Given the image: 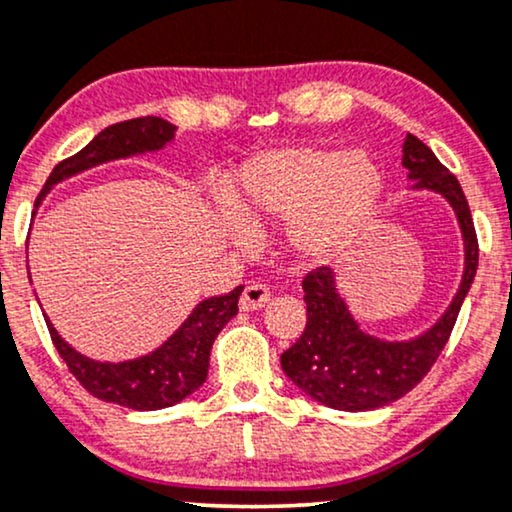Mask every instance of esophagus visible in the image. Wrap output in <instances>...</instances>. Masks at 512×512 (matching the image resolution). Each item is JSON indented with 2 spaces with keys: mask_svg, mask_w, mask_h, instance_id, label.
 Returning a JSON list of instances; mask_svg holds the SVG:
<instances>
[{
  "mask_svg": "<svg viewBox=\"0 0 512 512\" xmlns=\"http://www.w3.org/2000/svg\"><path fill=\"white\" fill-rule=\"evenodd\" d=\"M269 288L262 286V283H250L245 286L241 295V309L243 312H252V309H260L269 302Z\"/></svg>",
  "mask_w": 512,
  "mask_h": 512,
  "instance_id": "obj_1",
  "label": "esophagus"
}]
</instances>
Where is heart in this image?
<instances>
[{
    "label": "heart",
    "instance_id": "heart-1",
    "mask_svg": "<svg viewBox=\"0 0 512 512\" xmlns=\"http://www.w3.org/2000/svg\"><path fill=\"white\" fill-rule=\"evenodd\" d=\"M383 198V172L359 151L323 146H286L245 160L236 174L234 208L222 210L226 236L241 248L257 231L286 224L297 255L331 262L345 255Z\"/></svg>",
    "mask_w": 512,
    "mask_h": 512
}]
</instances>
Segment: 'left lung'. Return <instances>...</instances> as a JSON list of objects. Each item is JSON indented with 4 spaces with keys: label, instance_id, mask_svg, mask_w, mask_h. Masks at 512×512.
I'll use <instances>...</instances> for the list:
<instances>
[{
    "label": "left lung",
    "instance_id": "1",
    "mask_svg": "<svg viewBox=\"0 0 512 512\" xmlns=\"http://www.w3.org/2000/svg\"><path fill=\"white\" fill-rule=\"evenodd\" d=\"M401 165L409 172L413 189L435 191L454 208L465 243L463 281L435 326L413 340L387 342L361 331L335 288L331 269L319 267L304 276L307 326L300 340L281 354V366L304 394L338 411H373L411 392L449 342L477 274L480 245L458 179L413 134H406Z\"/></svg>",
    "mask_w": 512,
    "mask_h": 512
}]
</instances>
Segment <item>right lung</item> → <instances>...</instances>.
I'll return each instance as SVG.
<instances>
[{
    "label": "right lung",
    "mask_w": 512,
    "mask_h": 512,
    "mask_svg": "<svg viewBox=\"0 0 512 512\" xmlns=\"http://www.w3.org/2000/svg\"><path fill=\"white\" fill-rule=\"evenodd\" d=\"M174 129L177 127L163 118H153V115L106 127L82 151L61 160L51 170L35 205H40V200L54 189L58 181L75 177L89 167L108 163V160L129 158V155L137 153L160 151L174 139ZM241 293L243 286H238L229 295L203 300L189 314V319L181 323L158 349H153L146 357L120 361V364L94 361L75 352L58 335L47 316H44V321H47L51 342H54L61 359L66 361L68 371L92 397L127 406L134 411H158L179 404L181 399H186L205 383L212 342L226 323L238 314Z\"/></svg>",
    "instance_id": "1"
}]
</instances>
